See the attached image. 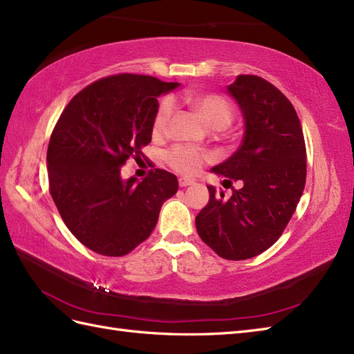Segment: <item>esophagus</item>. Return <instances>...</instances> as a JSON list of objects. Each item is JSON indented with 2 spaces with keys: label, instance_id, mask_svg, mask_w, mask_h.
I'll use <instances>...</instances> for the list:
<instances>
[{
  "label": "esophagus",
  "instance_id": "1",
  "mask_svg": "<svg viewBox=\"0 0 354 354\" xmlns=\"http://www.w3.org/2000/svg\"><path fill=\"white\" fill-rule=\"evenodd\" d=\"M194 180L190 178H179V185L180 187H188V185H193Z\"/></svg>",
  "mask_w": 354,
  "mask_h": 354
}]
</instances>
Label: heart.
Listing matches in <instances>:
<instances>
[{
	"label": "heart",
	"instance_id": "heart-1",
	"mask_svg": "<svg viewBox=\"0 0 354 354\" xmlns=\"http://www.w3.org/2000/svg\"><path fill=\"white\" fill-rule=\"evenodd\" d=\"M187 102L201 114L209 127L221 129L226 128L234 118V109L225 96L218 93H203L193 97H188ZM174 113V102L169 97L162 100L155 113L152 129L155 136H161L167 131L169 122ZM211 157L208 153L197 151L190 146L176 145L166 152V161L169 166L184 175H193L201 170L205 162H208Z\"/></svg>",
	"mask_w": 354,
	"mask_h": 354
}]
</instances>
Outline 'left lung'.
I'll return each instance as SVG.
<instances>
[{
	"mask_svg": "<svg viewBox=\"0 0 354 354\" xmlns=\"http://www.w3.org/2000/svg\"><path fill=\"white\" fill-rule=\"evenodd\" d=\"M231 93L244 116L241 146L212 167L232 196L216 194L196 217L197 234L218 257L241 261L271 248L291 220L306 183V146L297 113L281 90L257 75H238Z\"/></svg>",
	"mask_w": 354,
	"mask_h": 354,
	"instance_id": "1",
	"label": "left lung"
}]
</instances>
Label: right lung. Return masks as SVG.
Listing matches in <instances>:
<instances>
[{
	"label": "right lung",
	"instance_id": "1",
	"mask_svg": "<svg viewBox=\"0 0 354 354\" xmlns=\"http://www.w3.org/2000/svg\"><path fill=\"white\" fill-rule=\"evenodd\" d=\"M178 83L118 73L84 87L66 105L48 145L49 193L69 231L104 257H123L153 231L160 209L178 192L162 169L138 183L120 169L151 143L158 97Z\"/></svg>",
	"mask_w": 354,
	"mask_h": 354
}]
</instances>
